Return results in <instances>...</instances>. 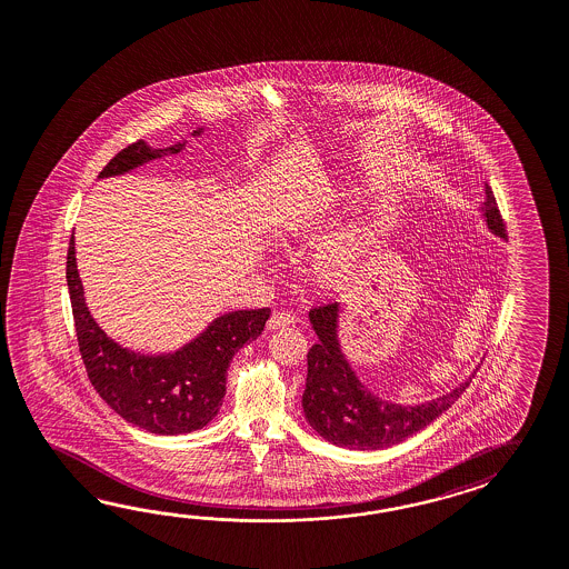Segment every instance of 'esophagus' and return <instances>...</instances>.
<instances>
[{"label": "esophagus", "instance_id": "1", "mask_svg": "<svg viewBox=\"0 0 569 569\" xmlns=\"http://www.w3.org/2000/svg\"><path fill=\"white\" fill-rule=\"evenodd\" d=\"M296 317L290 315V312H286V310H281V312H273L271 315V319H269V329H279V327H288V325H296Z\"/></svg>", "mask_w": 569, "mask_h": 569}]
</instances>
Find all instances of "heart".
Returning <instances> with one entry per match:
<instances>
[{
    "label": "heart",
    "instance_id": "heart-1",
    "mask_svg": "<svg viewBox=\"0 0 569 569\" xmlns=\"http://www.w3.org/2000/svg\"><path fill=\"white\" fill-rule=\"evenodd\" d=\"M322 223H325V211H310V213L302 211L291 216L286 223V232L293 238L312 236L320 232ZM363 249H366V236H361L360 232H347L329 249L320 252L315 264L319 278L327 281L329 286H341L358 269Z\"/></svg>",
    "mask_w": 569,
    "mask_h": 569
}]
</instances>
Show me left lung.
I'll return each instance as SVG.
<instances>
[{"instance_id": "8db88e82", "label": "left lung", "mask_w": 569, "mask_h": 569, "mask_svg": "<svg viewBox=\"0 0 569 569\" xmlns=\"http://www.w3.org/2000/svg\"><path fill=\"white\" fill-rule=\"evenodd\" d=\"M483 216L489 230L506 238V222L489 184L486 187ZM310 322L319 335V341L308 351L302 407L308 423L335 446L376 450L402 442L442 416L469 387V382H465L440 399L417 407L380 401L368 388L361 387L341 353L337 341V305L315 306L310 310Z\"/></svg>"}]
</instances>
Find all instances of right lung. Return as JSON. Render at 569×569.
I'll use <instances>...</instances> for the list:
<instances>
[{
  "instance_id": "right-lung-1",
  "label": "right lung",
  "mask_w": 569,
  "mask_h": 569,
  "mask_svg": "<svg viewBox=\"0 0 569 569\" xmlns=\"http://www.w3.org/2000/svg\"><path fill=\"white\" fill-rule=\"evenodd\" d=\"M199 133L201 129L194 131V136ZM182 148L184 143L153 150L138 139L117 153L100 177L123 174L162 153L181 152ZM73 254L71 234L66 269L71 312L80 356L98 395L129 423L160 436L189 433L208 426L222 407L230 360L240 347L261 335L271 310L228 312L177 353L138 356L111 341L90 317Z\"/></svg>"
}]
</instances>
